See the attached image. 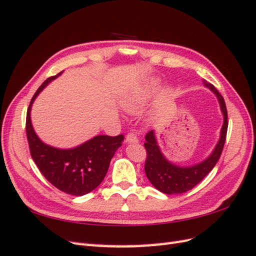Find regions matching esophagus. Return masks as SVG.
<instances>
[{
    "label": "esophagus",
    "instance_id": "obj_1",
    "mask_svg": "<svg viewBox=\"0 0 256 256\" xmlns=\"http://www.w3.org/2000/svg\"><path fill=\"white\" fill-rule=\"evenodd\" d=\"M125 142H126V143H138V138L136 136V134L128 133L126 135V138H125Z\"/></svg>",
    "mask_w": 256,
    "mask_h": 256
}]
</instances>
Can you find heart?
<instances>
[{"label": "heart", "instance_id": "heart-1", "mask_svg": "<svg viewBox=\"0 0 256 256\" xmlns=\"http://www.w3.org/2000/svg\"><path fill=\"white\" fill-rule=\"evenodd\" d=\"M154 86L155 82H150V86H146V88L135 90L131 92V94H128L126 96H124L121 101L122 108L128 113H140L146 106V103H148L150 96L152 88H154Z\"/></svg>", "mask_w": 256, "mask_h": 256}]
</instances>
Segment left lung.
<instances>
[{"instance_id": "1", "label": "left lung", "mask_w": 256, "mask_h": 256, "mask_svg": "<svg viewBox=\"0 0 256 256\" xmlns=\"http://www.w3.org/2000/svg\"><path fill=\"white\" fill-rule=\"evenodd\" d=\"M204 84L218 98L221 112L224 114V125L221 128L220 138L210 156L206 157L204 160L192 166L182 167L172 164L162 153L154 131L146 134V143H144V146L148 157L145 160V174L150 184L160 192L166 194H184L192 189L196 184H198L214 170L216 162L219 160L221 156L228 131V112L226 102L214 84L206 82V80H204Z\"/></svg>"}]
</instances>
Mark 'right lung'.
<instances>
[{"instance_id": "right-lung-1", "label": "right lung", "mask_w": 256, "mask_h": 256, "mask_svg": "<svg viewBox=\"0 0 256 256\" xmlns=\"http://www.w3.org/2000/svg\"><path fill=\"white\" fill-rule=\"evenodd\" d=\"M45 80L35 92L27 110L26 135L30 155L44 177L62 192L84 196L94 190L104 179L108 165L124 136L98 135L77 148L62 150L45 144L37 136L30 121V108L37 96L58 76Z\"/></svg>"}]
</instances>
